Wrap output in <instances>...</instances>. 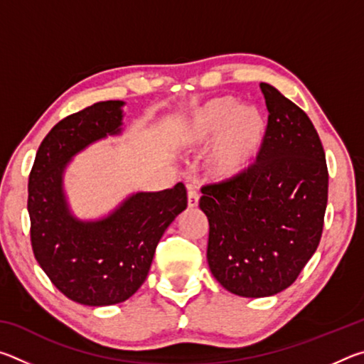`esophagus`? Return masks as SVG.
Returning a JSON list of instances; mask_svg holds the SVG:
<instances>
[{"mask_svg":"<svg viewBox=\"0 0 364 364\" xmlns=\"http://www.w3.org/2000/svg\"><path fill=\"white\" fill-rule=\"evenodd\" d=\"M197 204H199V193H197L194 186H188V205L193 208V207H197Z\"/></svg>","mask_w":364,"mask_h":364,"instance_id":"1","label":"esophagus"}]
</instances>
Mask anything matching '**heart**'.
I'll use <instances>...</instances> for the list:
<instances>
[{
	"label": "heart",
	"mask_w": 364,
	"mask_h": 364,
	"mask_svg": "<svg viewBox=\"0 0 364 364\" xmlns=\"http://www.w3.org/2000/svg\"><path fill=\"white\" fill-rule=\"evenodd\" d=\"M267 134V120L255 106L236 107L232 97H215L194 110L181 132V143L200 147L215 139L208 171L217 180H231L257 159Z\"/></svg>",
	"instance_id": "heart-1"
}]
</instances>
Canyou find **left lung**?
<instances>
[{"mask_svg":"<svg viewBox=\"0 0 364 364\" xmlns=\"http://www.w3.org/2000/svg\"><path fill=\"white\" fill-rule=\"evenodd\" d=\"M268 125L255 164L202 186L207 262L226 291L269 297L299 278L323 234L329 173L311 120L274 86L260 83Z\"/></svg>","mask_w":364,"mask_h":364,"instance_id":"1","label":"left lung"}]
</instances>
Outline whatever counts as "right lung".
Instances as JSON below:
<instances>
[{"label":"right lung","instance_id":"right-lung-1","mask_svg":"<svg viewBox=\"0 0 364 364\" xmlns=\"http://www.w3.org/2000/svg\"><path fill=\"white\" fill-rule=\"evenodd\" d=\"M123 101H102L60 120L41 141L28 176L30 241L36 262L65 297L82 305L125 301L146 281L165 230L188 207L176 183L136 193L106 218L82 221L67 205L63 175L70 159L122 132Z\"/></svg>","mask_w":364,"mask_h":364}]
</instances>
